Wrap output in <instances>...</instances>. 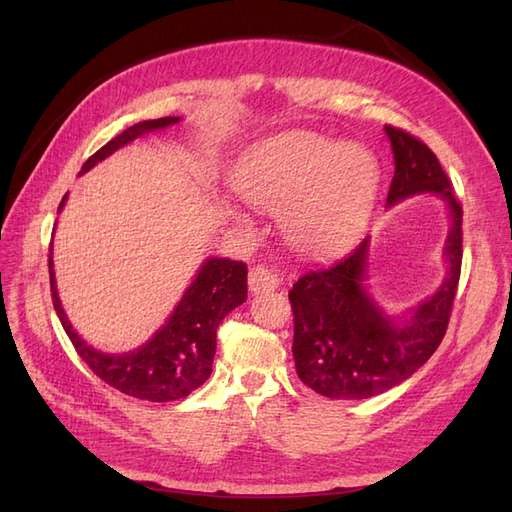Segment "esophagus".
Listing matches in <instances>:
<instances>
[{"mask_svg":"<svg viewBox=\"0 0 512 512\" xmlns=\"http://www.w3.org/2000/svg\"><path fill=\"white\" fill-rule=\"evenodd\" d=\"M247 284H250V290L260 294V292H271L277 286H280V277L275 275V271H271L265 265H256L247 273Z\"/></svg>","mask_w":512,"mask_h":512,"instance_id":"34e87169","label":"esophagus"}]
</instances>
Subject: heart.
<instances>
[{
    "mask_svg": "<svg viewBox=\"0 0 512 512\" xmlns=\"http://www.w3.org/2000/svg\"><path fill=\"white\" fill-rule=\"evenodd\" d=\"M258 209L284 211L286 239L305 254H329L367 218L378 164L359 145L314 132H288L262 145L237 181Z\"/></svg>",
    "mask_w": 512,
    "mask_h": 512,
    "instance_id": "1",
    "label": "heart"
}]
</instances>
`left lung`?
<instances>
[{
  "label": "left lung",
  "mask_w": 512,
  "mask_h": 512,
  "mask_svg": "<svg viewBox=\"0 0 512 512\" xmlns=\"http://www.w3.org/2000/svg\"><path fill=\"white\" fill-rule=\"evenodd\" d=\"M395 175L386 203L440 194L451 211L444 256L448 275L438 292L404 318L384 316L365 290L369 237L324 267L309 269L288 292L294 314L292 354L303 384L331 399H367L408 380L438 350L461 275L463 209L436 153L423 141L386 126Z\"/></svg>",
  "instance_id": "1"
}]
</instances>
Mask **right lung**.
Returning a JSON list of instances; mask_svg holds the SVG:
<instances>
[{
	"instance_id": "add662e5",
	"label": "right lung",
	"mask_w": 512,
	"mask_h": 512,
	"mask_svg": "<svg viewBox=\"0 0 512 512\" xmlns=\"http://www.w3.org/2000/svg\"><path fill=\"white\" fill-rule=\"evenodd\" d=\"M179 117H160L141 121L123 130L113 141L91 156L81 173H87L119 147L132 143L134 138L147 132L168 128ZM64 196L59 209L66 203ZM53 254V250H51ZM49 254L51 299L61 320V327L68 333L72 346L94 374L113 389L145 401H175L188 397L209 376L215 356V333L228 312L247 299V267L239 260L209 258L198 269L194 282L185 290L175 312L170 314L164 327L153 335L147 344L126 354H104L87 346L79 333H74L70 320L61 307L53 256Z\"/></svg>"
}]
</instances>
